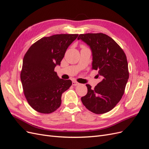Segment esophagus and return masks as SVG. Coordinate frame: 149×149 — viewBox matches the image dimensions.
<instances>
[{
	"instance_id": "obj_1",
	"label": "esophagus",
	"mask_w": 149,
	"mask_h": 149,
	"mask_svg": "<svg viewBox=\"0 0 149 149\" xmlns=\"http://www.w3.org/2000/svg\"><path fill=\"white\" fill-rule=\"evenodd\" d=\"M72 84H73V86H78L79 84V83L77 81H73V83H72Z\"/></svg>"
}]
</instances>
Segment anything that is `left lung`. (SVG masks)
Listing matches in <instances>:
<instances>
[{"mask_svg": "<svg viewBox=\"0 0 149 149\" xmlns=\"http://www.w3.org/2000/svg\"><path fill=\"white\" fill-rule=\"evenodd\" d=\"M79 39L90 47L92 70H98L96 76L102 79L93 89L86 84L88 93L81 101L94 114L106 113L113 109L124 93L129 76L127 57L119 45L106 34H80Z\"/></svg>", "mask_w": 149, "mask_h": 149, "instance_id": "left-lung-1", "label": "left lung"}]
</instances>
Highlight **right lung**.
<instances>
[{"label": "right lung", "mask_w": 149, "mask_h": 149, "mask_svg": "<svg viewBox=\"0 0 149 149\" xmlns=\"http://www.w3.org/2000/svg\"><path fill=\"white\" fill-rule=\"evenodd\" d=\"M78 34H58L43 37L31 45L24 57L20 79L29 105L40 113L59 108L61 95L72 84L54 71L60 65L67 48Z\"/></svg>", "instance_id": "1"}]
</instances>
